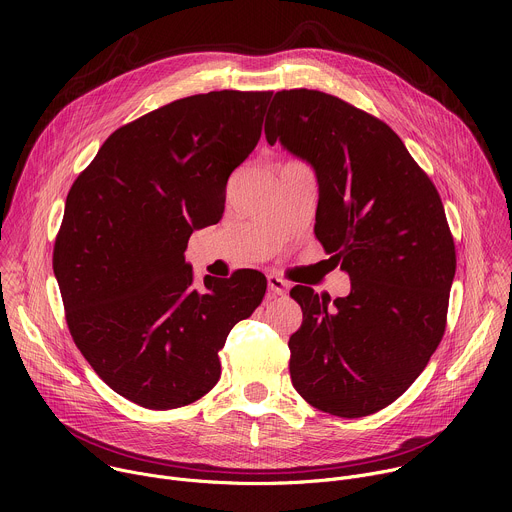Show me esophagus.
Returning <instances> with one entry per match:
<instances>
[{"instance_id": "esophagus-1", "label": "esophagus", "mask_w": 512, "mask_h": 512, "mask_svg": "<svg viewBox=\"0 0 512 512\" xmlns=\"http://www.w3.org/2000/svg\"><path fill=\"white\" fill-rule=\"evenodd\" d=\"M267 287L273 296H285L287 289H289V283L285 279H281L279 275L275 273H269L267 275Z\"/></svg>"}]
</instances>
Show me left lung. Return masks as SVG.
<instances>
[{
  "label": "left lung",
  "mask_w": 512,
  "mask_h": 512,
  "mask_svg": "<svg viewBox=\"0 0 512 512\" xmlns=\"http://www.w3.org/2000/svg\"><path fill=\"white\" fill-rule=\"evenodd\" d=\"M265 137L314 168V233L350 277L334 302L289 291L304 312L291 383L320 411L371 415L411 387L446 330L456 249L442 198L387 123L334 95L275 93Z\"/></svg>",
  "instance_id": "obj_1"
}]
</instances>
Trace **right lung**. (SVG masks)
I'll list each match as a JSON object with an SVG mask.
<instances>
[{
  "label": "right lung",
  "mask_w": 512,
  "mask_h": 512,
  "mask_svg": "<svg viewBox=\"0 0 512 512\" xmlns=\"http://www.w3.org/2000/svg\"><path fill=\"white\" fill-rule=\"evenodd\" d=\"M271 91H212L113 131L72 184L54 275L72 340L121 397L176 409L221 379L218 350L267 279L192 283V231L221 221L227 180L261 137Z\"/></svg>",
  "instance_id": "obj_1"
}]
</instances>
